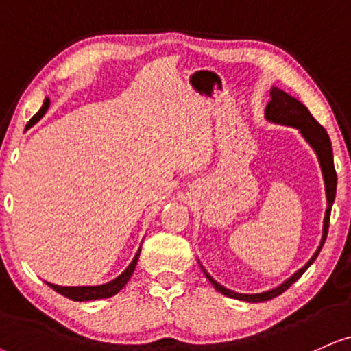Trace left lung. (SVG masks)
Masks as SVG:
<instances>
[{
    "label": "left lung",
    "mask_w": 351,
    "mask_h": 351,
    "mask_svg": "<svg viewBox=\"0 0 351 351\" xmlns=\"http://www.w3.org/2000/svg\"><path fill=\"white\" fill-rule=\"evenodd\" d=\"M265 119L274 123H281V125H288V127L298 128L301 135L304 136V140L313 146L315 154H317L319 162H321L324 184H326L327 211H326V218H324V231H322L321 245H319L317 250H315V254L311 257V261L306 263L301 270H298L295 275L289 276L285 283H281L280 287L268 289V291H263V293H257V295H242V293H236V291H231V289L224 288L223 285H219L218 281L211 278V276L203 270L205 271L206 278L210 280V283L213 285L221 295L228 298H234V300H239V301H247V302H263L268 300H274L275 296H278L283 291H287V289L291 287V285L295 283V281L300 278L306 270H308L311 263L317 258L324 242H326L328 221H330V208H332V203L335 200V192H337V172L334 167V154H332L330 138H328L326 128H324L313 115H311L308 107H306L302 102L298 101V99L289 96V94L285 93V90H281L274 86L270 90V102H268L265 107Z\"/></svg>",
    "instance_id": "1"
}]
</instances>
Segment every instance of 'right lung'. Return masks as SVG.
Wrapping results in <instances>:
<instances>
[{"mask_svg":"<svg viewBox=\"0 0 351 351\" xmlns=\"http://www.w3.org/2000/svg\"><path fill=\"white\" fill-rule=\"evenodd\" d=\"M49 106H50V101H49V97H47L45 101H43V106L40 107V110H38L37 114L29 120V123L25 125V130L32 127V125H36L38 120H40L42 117L45 115V112H47V109H49ZM140 252H141V247L138 249L135 258H133L132 263H130V265L125 268L123 274L117 276L115 280L109 281V283L96 285V287H58V285H53V283H47V285H49L51 289H55L56 293H60V295L70 298V300H73V301H93V300H104V298H110V296L117 295V293H119L120 289H122L125 285L128 283L130 276L133 275V270H135V267H136Z\"/></svg>","mask_w":351,"mask_h":351,"instance_id":"obj_1","label":"right lung"}]
</instances>
